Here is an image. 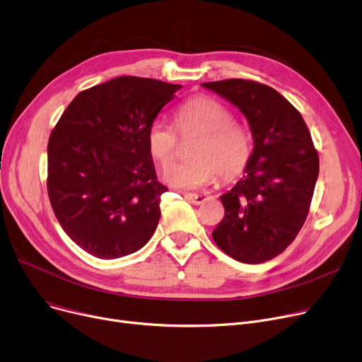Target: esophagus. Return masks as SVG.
Wrapping results in <instances>:
<instances>
[{
	"instance_id": "1",
	"label": "esophagus",
	"mask_w": 362,
	"mask_h": 362,
	"mask_svg": "<svg viewBox=\"0 0 362 362\" xmlns=\"http://www.w3.org/2000/svg\"><path fill=\"white\" fill-rule=\"evenodd\" d=\"M185 199H187L189 203H193V204H202V203H204L206 200H209V196H207V194H193V193H187V194H185Z\"/></svg>"
}]
</instances>
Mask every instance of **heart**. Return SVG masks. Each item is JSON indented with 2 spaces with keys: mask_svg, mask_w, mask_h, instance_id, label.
Segmentation results:
<instances>
[{
  "mask_svg": "<svg viewBox=\"0 0 362 362\" xmlns=\"http://www.w3.org/2000/svg\"><path fill=\"white\" fill-rule=\"evenodd\" d=\"M181 136H199L188 163H178L165 171V180L180 188H199L216 175L230 181L243 174L251 158V139L241 125L232 122V112L223 103L197 96L182 103L177 114ZM147 147L162 165L173 163L177 156L178 137L171 125L156 119L148 127Z\"/></svg>",
  "mask_w": 362,
  "mask_h": 362,
  "instance_id": "1",
  "label": "heart"
}]
</instances>
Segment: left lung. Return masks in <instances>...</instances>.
Here are the masks:
<instances>
[{
	"mask_svg": "<svg viewBox=\"0 0 362 362\" xmlns=\"http://www.w3.org/2000/svg\"><path fill=\"white\" fill-rule=\"evenodd\" d=\"M244 114L254 140L245 175L221 196L225 216L211 232L229 257L259 264L279 256L303 228L318 155L301 114L266 84L229 78L202 83Z\"/></svg>",
	"mask_w": 362,
	"mask_h": 362,
	"instance_id": "1",
	"label": "left lung"
}]
</instances>
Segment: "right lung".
I'll list each match as a JSON object with an SVG mask.
<instances>
[{"instance_id":"1","label":"right lung","mask_w":362,"mask_h":362,"mask_svg":"<svg viewBox=\"0 0 362 362\" xmlns=\"http://www.w3.org/2000/svg\"><path fill=\"white\" fill-rule=\"evenodd\" d=\"M181 84L122 76L80 92L48 141V196L64 232L103 260L140 250L160 218L147 132Z\"/></svg>"}]
</instances>
